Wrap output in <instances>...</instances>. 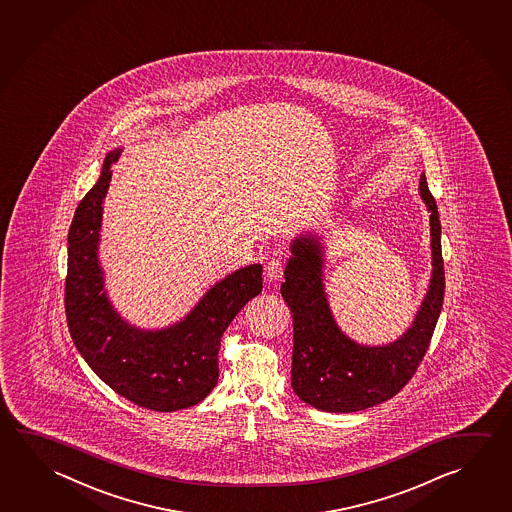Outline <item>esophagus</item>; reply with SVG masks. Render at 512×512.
Instances as JSON below:
<instances>
[{
    "label": "esophagus",
    "instance_id": "obj_1",
    "mask_svg": "<svg viewBox=\"0 0 512 512\" xmlns=\"http://www.w3.org/2000/svg\"><path fill=\"white\" fill-rule=\"evenodd\" d=\"M264 275L268 280H278V278H282L284 275V260L280 255H273V259H269L266 262V266H264Z\"/></svg>",
    "mask_w": 512,
    "mask_h": 512
}]
</instances>
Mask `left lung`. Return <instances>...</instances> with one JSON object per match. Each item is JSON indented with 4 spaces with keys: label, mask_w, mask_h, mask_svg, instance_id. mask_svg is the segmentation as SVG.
<instances>
[{
    "label": "left lung",
    "mask_w": 512,
    "mask_h": 512,
    "mask_svg": "<svg viewBox=\"0 0 512 512\" xmlns=\"http://www.w3.org/2000/svg\"><path fill=\"white\" fill-rule=\"evenodd\" d=\"M421 198L430 210L433 275L430 291L415 322L386 347H363L349 340L334 323L323 293L322 255L314 237L296 239L280 293L293 313L295 394L323 412L367 410L399 394L421 365L444 302V260L440 250L437 203L422 174Z\"/></svg>",
    "instance_id": "obj_1"
}]
</instances>
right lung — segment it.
<instances>
[{"label":"right lung","mask_w":512,"mask_h":512,"mask_svg":"<svg viewBox=\"0 0 512 512\" xmlns=\"http://www.w3.org/2000/svg\"><path fill=\"white\" fill-rule=\"evenodd\" d=\"M118 153L108 154L95 187L75 210L68 234L64 311L73 343L91 370L118 395L153 412H176L203 401L219 377L221 336L235 314L262 291V268L234 271L203 296L183 322L138 331L104 293L97 259L102 201Z\"/></svg>","instance_id":"add662e5"}]
</instances>
